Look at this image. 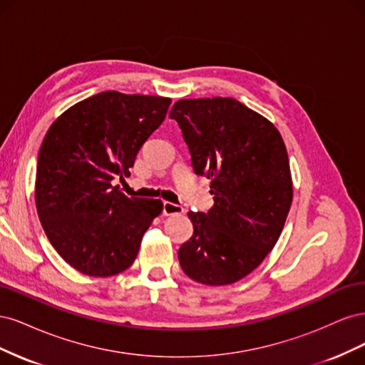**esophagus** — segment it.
<instances>
[{"label":"esophagus","instance_id":"34e87169","mask_svg":"<svg viewBox=\"0 0 365 365\" xmlns=\"http://www.w3.org/2000/svg\"><path fill=\"white\" fill-rule=\"evenodd\" d=\"M184 213V208L181 205H176L173 202L165 201L163 204V215L164 216H172V215H181Z\"/></svg>","mask_w":365,"mask_h":365}]
</instances>
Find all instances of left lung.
I'll use <instances>...</instances> for the list:
<instances>
[{
  "instance_id": "8db88e82",
  "label": "left lung",
  "mask_w": 365,
  "mask_h": 365,
  "mask_svg": "<svg viewBox=\"0 0 365 365\" xmlns=\"http://www.w3.org/2000/svg\"><path fill=\"white\" fill-rule=\"evenodd\" d=\"M178 121L196 175L215 204L189 212L192 237L178 251L182 271L210 286L252 272L279 240L292 202L289 160L269 120L231 97L182 98L169 114Z\"/></svg>"
}]
</instances>
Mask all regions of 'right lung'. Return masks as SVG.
I'll return each instance as SVG.
<instances>
[{"mask_svg":"<svg viewBox=\"0 0 365 365\" xmlns=\"http://www.w3.org/2000/svg\"><path fill=\"white\" fill-rule=\"evenodd\" d=\"M170 98L98 93L50 126L38 155L35 200L53 248L74 269L111 277L134 263L160 200L129 197L115 178L130 175L145 141L165 118Z\"/></svg>","mask_w":365,"mask_h":365,"instance_id":"right-lung-1","label":"right lung"}]
</instances>
